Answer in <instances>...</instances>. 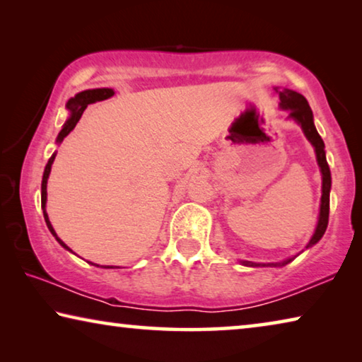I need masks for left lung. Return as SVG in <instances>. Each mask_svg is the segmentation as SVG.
I'll list each match as a JSON object with an SVG mask.
<instances>
[{
	"label": "left lung",
	"mask_w": 362,
	"mask_h": 362,
	"mask_svg": "<svg viewBox=\"0 0 362 362\" xmlns=\"http://www.w3.org/2000/svg\"><path fill=\"white\" fill-rule=\"evenodd\" d=\"M274 90L279 94V108L281 110H287L289 112V116L287 118L296 121L297 124L302 127V131L305 134V137L308 139V142L313 145L315 153H316V161L317 166H320L321 170V177H322V187H321V206H320V216H317V223L313 236L306 244L305 249L313 247L315 244L321 240L324 233H326L327 223H329V194H330V187H332V179H330V169L326 159V151H324V142L320 134L316 131L315 121H313V112L306 102L305 97L302 94L296 93V90L291 89H279L274 88ZM298 255V254H297ZM296 255V257H297ZM296 257H289L283 262L278 263H257V262H247V260H240V263L246 267H284L287 263H291Z\"/></svg>",
	"instance_id": "obj_1"
}]
</instances>
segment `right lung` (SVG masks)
I'll list each match as a JSON object with an SVG mask.
<instances>
[{"label": "right lung", "mask_w": 362, "mask_h": 362, "mask_svg": "<svg viewBox=\"0 0 362 362\" xmlns=\"http://www.w3.org/2000/svg\"><path fill=\"white\" fill-rule=\"evenodd\" d=\"M113 95H115V90H113V89H110V88H97V89L81 90V93H78L75 97H71V99H70L69 102H66V105H65V108L69 110L70 116H69V119L65 121V124L62 126V131L59 132V136H57V139H56V144H57V145L62 144L64 139H65L66 136H69V134H70L73 129H75L76 122L79 121V118H81L83 112H84L86 108H88L89 103H95V102H100V100H107V99H110V97H113ZM56 155H57V151H54L52 156L49 158V161H47V164H46L45 173H42V182H41V209H42V216H45L47 228H49V231L52 233V236L56 238L57 243H59L60 246H62L64 249H66V250H70V252H73V250H71L69 246H66V244L57 236L56 230L52 228L51 222H49V216H47V212H46L47 179H49V174H51V168H52L54 159H56ZM73 254H75V252H73ZM89 263H90V265H95V263H93V262H89ZM95 267H99V265H95ZM100 268H115V267H100ZM116 268H118V267H116Z\"/></svg>", "instance_id": "add662e5"}]
</instances>
